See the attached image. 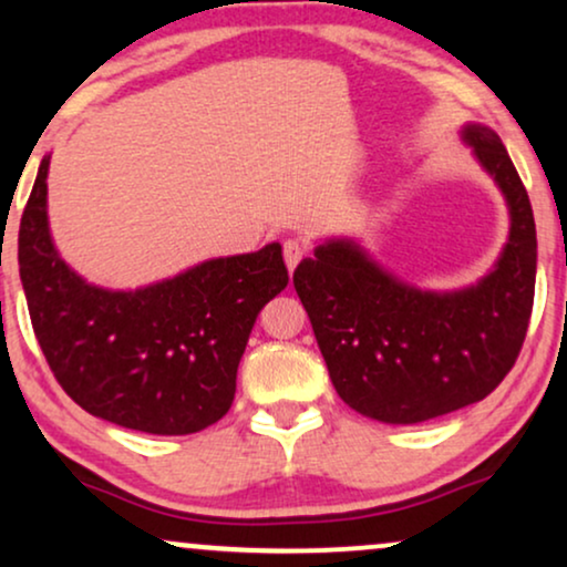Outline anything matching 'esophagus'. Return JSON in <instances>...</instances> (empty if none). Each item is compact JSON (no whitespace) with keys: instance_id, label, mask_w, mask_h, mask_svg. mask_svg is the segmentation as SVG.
<instances>
[{"instance_id":"1","label":"esophagus","mask_w":567,"mask_h":567,"mask_svg":"<svg viewBox=\"0 0 567 567\" xmlns=\"http://www.w3.org/2000/svg\"><path fill=\"white\" fill-rule=\"evenodd\" d=\"M282 254H285V264H288V271H292L298 267V261L306 256V246L300 240L290 238L282 243Z\"/></svg>"}]
</instances>
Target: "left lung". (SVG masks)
Segmentation results:
<instances>
[{
	"instance_id": "1",
	"label": "left lung",
	"mask_w": 567,
	"mask_h": 567,
	"mask_svg": "<svg viewBox=\"0 0 567 567\" xmlns=\"http://www.w3.org/2000/svg\"><path fill=\"white\" fill-rule=\"evenodd\" d=\"M461 138L511 214L503 254L476 285L421 290L350 238L319 243L292 275L337 395L382 424H421L484 400L513 369L532 319V200L492 127L468 123Z\"/></svg>"
}]
</instances>
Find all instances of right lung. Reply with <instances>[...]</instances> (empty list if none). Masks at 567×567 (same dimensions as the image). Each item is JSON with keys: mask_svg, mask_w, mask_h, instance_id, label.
Wrapping results in <instances>:
<instances>
[{"mask_svg": "<svg viewBox=\"0 0 567 567\" xmlns=\"http://www.w3.org/2000/svg\"><path fill=\"white\" fill-rule=\"evenodd\" d=\"M41 159L18 235L33 332L83 411L146 434H193L230 411L250 329L288 288L282 246L219 256L135 290L85 282L49 233Z\"/></svg>", "mask_w": 567, "mask_h": 567, "instance_id": "obj_1", "label": "right lung"}]
</instances>
